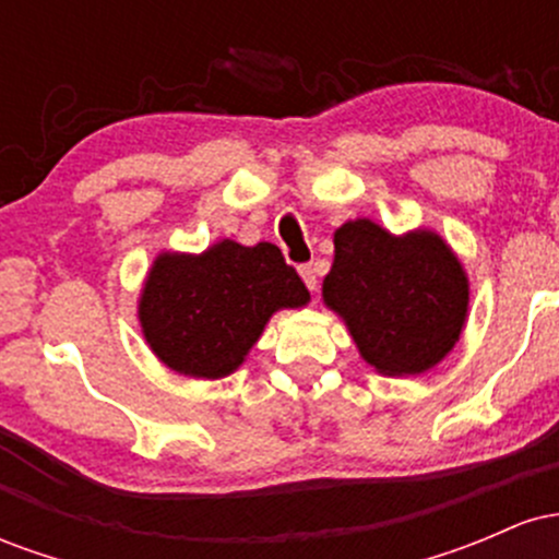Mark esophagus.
<instances>
[{
  "label": "esophagus",
  "instance_id": "1",
  "mask_svg": "<svg viewBox=\"0 0 559 559\" xmlns=\"http://www.w3.org/2000/svg\"><path fill=\"white\" fill-rule=\"evenodd\" d=\"M299 275H301V281H305V286L310 288V292H316V288H318L316 267H312V265H301L299 267Z\"/></svg>",
  "mask_w": 559,
  "mask_h": 559
}]
</instances>
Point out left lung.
<instances>
[{
	"mask_svg": "<svg viewBox=\"0 0 559 559\" xmlns=\"http://www.w3.org/2000/svg\"><path fill=\"white\" fill-rule=\"evenodd\" d=\"M323 305L342 318L376 373L420 376L460 342L471 284L463 262L436 230L396 236L370 217H357L333 234Z\"/></svg>",
	"mask_w": 559,
	"mask_h": 559,
	"instance_id": "8db88e82",
	"label": "left lung"
}]
</instances>
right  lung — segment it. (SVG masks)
Instances as JSON below:
<instances>
[{
    "mask_svg": "<svg viewBox=\"0 0 559 559\" xmlns=\"http://www.w3.org/2000/svg\"><path fill=\"white\" fill-rule=\"evenodd\" d=\"M310 301L271 241L221 239L204 252H159L139 294L144 342L165 368L217 381L239 370L278 310Z\"/></svg>",
    "mask_w": 559,
    "mask_h": 559,
    "instance_id": "add662e5",
    "label": "right lung"
}]
</instances>
